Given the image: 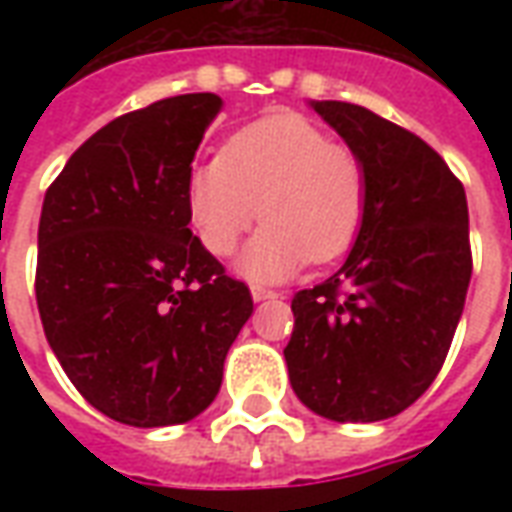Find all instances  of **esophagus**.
I'll list each match as a JSON object with an SVG mask.
<instances>
[{"instance_id":"obj_1","label":"esophagus","mask_w":512,"mask_h":512,"mask_svg":"<svg viewBox=\"0 0 512 512\" xmlns=\"http://www.w3.org/2000/svg\"><path fill=\"white\" fill-rule=\"evenodd\" d=\"M252 299H255V301L279 299V293H277V290H271V288H260V285H252Z\"/></svg>"}]
</instances>
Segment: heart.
<instances>
[{
    "label": "heart",
    "mask_w": 512,
    "mask_h": 512,
    "mask_svg": "<svg viewBox=\"0 0 512 512\" xmlns=\"http://www.w3.org/2000/svg\"><path fill=\"white\" fill-rule=\"evenodd\" d=\"M186 197L194 230L216 257L233 255L263 216L238 271L279 282L307 260L329 263L354 244L367 208V169L356 150L310 120L274 115L235 131L222 156L194 169Z\"/></svg>",
    "instance_id": "heart-1"
}]
</instances>
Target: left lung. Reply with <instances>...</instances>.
Segmentation results:
<instances>
[{
	"label": "left lung",
	"mask_w": 512,
	"mask_h": 512,
	"mask_svg": "<svg viewBox=\"0 0 512 512\" xmlns=\"http://www.w3.org/2000/svg\"><path fill=\"white\" fill-rule=\"evenodd\" d=\"M312 109L362 158L367 208L343 268L293 296L290 386L321 417L378 422L447 359L472 279L466 191L428 142L365 106Z\"/></svg>",
	"instance_id": "8db88e82"
}]
</instances>
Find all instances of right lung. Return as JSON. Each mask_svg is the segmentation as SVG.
Instances as JSON below:
<instances>
[{"instance_id":"1","label":"right lung","mask_w":512,"mask_h":512,"mask_svg":"<svg viewBox=\"0 0 512 512\" xmlns=\"http://www.w3.org/2000/svg\"><path fill=\"white\" fill-rule=\"evenodd\" d=\"M222 98H164L106 123L46 191L35 296L65 376L134 428L189 422L222 386L252 293L191 235V161Z\"/></svg>"}]
</instances>
